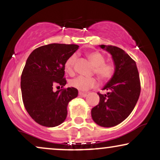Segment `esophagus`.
I'll list each match as a JSON object with an SVG mask.
<instances>
[{"instance_id": "34e87169", "label": "esophagus", "mask_w": 160, "mask_h": 160, "mask_svg": "<svg viewBox=\"0 0 160 160\" xmlns=\"http://www.w3.org/2000/svg\"><path fill=\"white\" fill-rule=\"evenodd\" d=\"M79 95H80V96H81V97H86V96H87V93L81 92H79Z\"/></svg>"}]
</instances>
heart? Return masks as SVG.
<instances>
[{
	"label": "heart",
	"instance_id": "heart-1",
	"mask_svg": "<svg viewBox=\"0 0 160 160\" xmlns=\"http://www.w3.org/2000/svg\"><path fill=\"white\" fill-rule=\"evenodd\" d=\"M91 63L95 66V72L102 80H108L113 76L114 67L111 63H105V58L99 52H92L87 54ZM77 56L72 55L69 57L65 64V70L67 73L71 74L74 71V66L76 62ZM71 86L80 91H87L94 87L96 81L94 78H87L84 77H78L70 82Z\"/></svg>",
	"mask_w": 160,
	"mask_h": 160
}]
</instances>
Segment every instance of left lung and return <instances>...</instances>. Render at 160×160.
Listing matches in <instances>:
<instances>
[{
  "label": "left lung",
  "mask_w": 160,
  "mask_h": 160,
  "mask_svg": "<svg viewBox=\"0 0 160 160\" xmlns=\"http://www.w3.org/2000/svg\"><path fill=\"white\" fill-rule=\"evenodd\" d=\"M112 56L115 68L111 80L102 89L107 94L98 93L100 101L92 109L94 122L102 127L120 124L135 107L141 92V84L136 63L128 55L114 46L99 45Z\"/></svg>",
  "instance_id": "1"
}]
</instances>
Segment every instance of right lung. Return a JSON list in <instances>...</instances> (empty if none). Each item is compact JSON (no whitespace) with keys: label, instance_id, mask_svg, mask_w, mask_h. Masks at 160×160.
<instances>
[{"label":"right lung","instance_id":"obj_1","mask_svg":"<svg viewBox=\"0 0 160 160\" xmlns=\"http://www.w3.org/2000/svg\"><path fill=\"white\" fill-rule=\"evenodd\" d=\"M78 48L51 43L35 49L28 58L21 76L22 95L27 112L38 124L55 127L65 120L68 104L78 96V89H52L65 86V64Z\"/></svg>","mask_w":160,"mask_h":160}]
</instances>
